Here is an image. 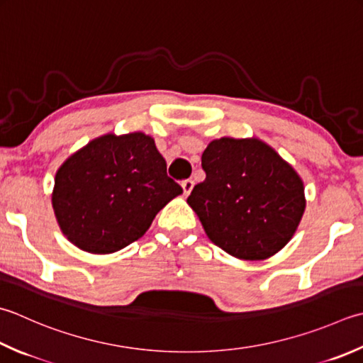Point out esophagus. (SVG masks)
I'll use <instances>...</instances> for the list:
<instances>
[{"instance_id":"obj_1","label":"esophagus","mask_w":363,"mask_h":363,"mask_svg":"<svg viewBox=\"0 0 363 363\" xmlns=\"http://www.w3.org/2000/svg\"><path fill=\"white\" fill-rule=\"evenodd\" d=\"M182 190H184V195H190V191H191V189H194V181L191 179H186V181H182Z\"/></svg>"}]
</instances>
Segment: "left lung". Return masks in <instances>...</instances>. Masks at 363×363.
<instances>
[{
	"mask_svg": "<svg viewBox=\"0 0 363 363\" xmlns=\"http://www.w3.org/2000/svg\"><path fill=\"white\" fill-rule=\"evenodd\" d=\"M206 179L187 203L208 238L234 258L267 259L299 226L303 181L281 155L259 138L212 140L201 155Z\"/></svg>",
	"mask_w": 363,
	"mask_h": 363,
	"instance_id": "obj_1",
	"label": "left lung"
}]
</instances>
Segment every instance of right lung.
I'll return each instance as SVG.
<instances>
[{"instance_id": "1", "label": "right lung", "mask_w": 363, "mask_h": 363, "mask_svg": "<svg viewBox=\"0 0 363 363\" xmlns=\"http://www.w3.org/2000/svg\"><path fill=\"white\" fill-rule=\"evenodd\" d=\"M181 194L152 137L105 133L64 160L52 206L69 242L108 255L143 236L157 212Z\"/></svg>"}]
</instances>
